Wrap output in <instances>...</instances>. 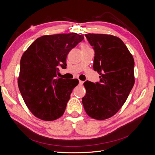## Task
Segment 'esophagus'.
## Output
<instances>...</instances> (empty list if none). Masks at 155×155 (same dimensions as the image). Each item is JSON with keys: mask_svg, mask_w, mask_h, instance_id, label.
Here are the masks:
<instances>
[{"mask_svg": "<svg viewBox=\"0 0 155 155\" xmlns=\"http://www.w3.org/2000/svg\"><path fill=\"white\" fill-rule=\"evenodd\" d=\"M83 81H81V80H79V85H83Z\"/></svg>", "mask_w": 155, "mask_h": 155, "instance_id": "34e87169", "label": "esophagus"}]
</instances>
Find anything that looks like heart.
<instances>
[{"mask_svg":"<svg viewBox=\"0 0 155 155\" xmlns=\"http://www.w3.org/2000/svg\"><path fill=\"white\" fill-rule=\"evenodd\" d=\"M88 47H89V46L85 44V43H83V44L81 45V49L84 48H88Z\"/></svg>","mask_w":155,"mask_h":155,"instance_id":"heart-1","label":"heart"}]
</instances>
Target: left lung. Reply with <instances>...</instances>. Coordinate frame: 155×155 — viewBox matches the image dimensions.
Segmentation results:
<instances>
[{"instance_id": "8db88e82", "label": "left lung", "mask_w": 155, "mask_h": 155, "mask_svg": "<svg viewBox=\"0 0 155 155\" xmlns=\"http://www.w3.org/2000/svg\"><path fill=\"white\" fill-rule=\"evenodd\" d=\"M85 36L95 51L93 68L100 82L83 83L86 94L82 103L92 118L104 120L118 112L134 84V61L124 42L112 35L88 34Z\"/></svg>"}]
</instances>
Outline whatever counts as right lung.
<instances>
[{
	"mask_svg": "<svg viewBox=\"0 0 155 155\" xmlns=\"http://www.w3.org/2000/svg\"><path fill=\"white\" fill-rule=\"evenodd\" d=\"M84 39L76 33L43 35L23 54L18 86L27 107L37 118L53 121L64 112L78 80L58 78L59 67L67 68L69 51Z\"/></svg>",
	"mask_w": 155,
	"mask_h": 155,
	"instance_id": "1",
	"label": "right lung"
}]
</instances>
